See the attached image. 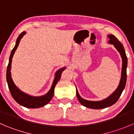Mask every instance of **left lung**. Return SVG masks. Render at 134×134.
I'll use <instances>...</instances> for the list:
<instances>
[{"mask_svg":"<svg viewBox=\"0 0 134 134\" xmlns=\"http://www.w3.org/2000/svg\"><path fill=\"white\" fill-rule=\"evenodd\" d=\"M110 40L109 41V43L114 44L116 49L118 50L120 54L121 57L122 58V74H121V79L120 81L119 85L116 90V91L112 94L108 98L105 99L104 100H100V101H90V100H85L82 99L80 96L76 89V95H77V99L79 100L80 103L84 107H86L87 108L93 109H102L104 108L109 107L112 106L115 103H116L118 100L119 97H120L124 89L126 86L127 79V74H126V68L127 64H128V59H127L126 54L125 51L124 49V47L122 43L118 41V39L113 35H108Z\"/></svg>","mask_w":134,"mask_h":134,"instance_id":"obj_1","label":"left lung"}]
</instances>
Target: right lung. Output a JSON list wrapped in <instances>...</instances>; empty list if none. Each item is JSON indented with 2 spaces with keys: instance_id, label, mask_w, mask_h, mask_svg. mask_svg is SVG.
Returning <instances> with one entry per match:
<instances>
[{
  "instance_id": "right-lung-1",
  "label": "right lung",
  "mask_w": 134,
  "mask_h": 134,
  "mask_svg": "<svg viewBox=\"0 0 134 134\" xmlns=\"http://www.w3.org/2000/svg\"><path fill=\"white\" fill-rule=\"evenodd\" d=\"M25 34V31H23L21 34H20V35H19L17 40H16V45H15V47H14V49H12V52H11L10 57V58H9V63L7 67V70H6V80H7L9 90L10 91V93L12 95V97L14 98V99L18 104H20V105L25 107L26 108L35 109V108L42 107L44 106L47 103H49L50 102V100H51L53 95H54V87H55L56 85L58 83V81L60 79L61 75H62V72L65 70V68H61V69L58 70L56 72L55 77H54V80L53 81L51 88L50 91L47 93L46 95L41 97H33L30 96V95H27L26 93H24V92L20 91L16 86V85L14 83L13 80H12V77H11V63H12V57H13L14 54L16 49L18 47V44L20 43V40H21L22 37Z\"/></svg>"
}]
</instances>
